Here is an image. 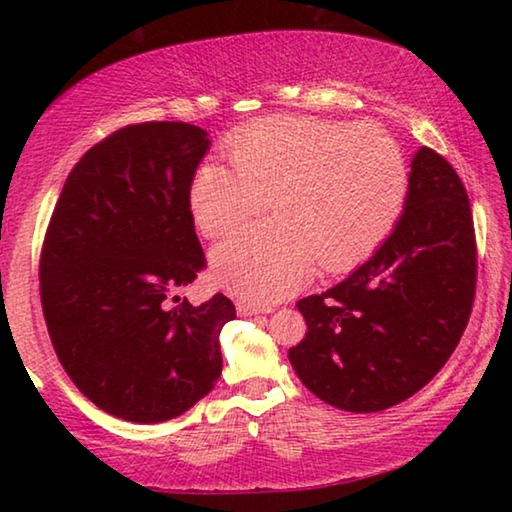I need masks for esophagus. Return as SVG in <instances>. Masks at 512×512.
I'll return each mask as SVG.
<instances>
[{
  "instance_id": "34e87169",
  "label": "esophagus",
  "mask_w": 512,
  "mask_h": 512,
  "mask_svg": "<svg viewBox=\"0 0 512 512\" xmlns=\"http://www.w3.org/2000/svg\"><path fill=\"white\" fill-rule=\"evenodd\" d=\"M239 316H257V314H271V305H255V302H237Z\"/></svg>"
}]
</instances>
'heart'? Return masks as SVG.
Returning a JSON list of instances; mask_svg holds the SVG:
<instances>
[{"label":"heart","instance_id":"heart-1","mask_svg":"<svg viewBox=\"0 0 512 512\" xmlns=\"http://www.w3.org/2000/svg\"><path fill=\"white\" fill-rule=\"evenodd\" d=\"M232 166L203 162L189 185V210L205 237H221L266 210L212 250L214 277L257 302L287 296L318 262L339 273L372 255L406 201L402 149L370 121L339 124L268 117L230 140Z\"/></svg>","mask_w":512,"mask_h":512}]
</instances>
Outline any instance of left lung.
Instances as JSON below:
<instances>
[{
	"label": "left lung",
	"instance_id": "1",
	"mask_svg": "<svg viewBox=\"0 0 512 512\" xmlns=\"http://www.w3.org/2000/svg\"><path fill=\"white\" fill-rule=\"evenodd\" d=\"M476 239L470 198L443 155H413L404 212L350 277L298 300L307 334L289 361L336 409L375 413L427 386L470 320Z\"/></svg>",
	"mask_w": 512,
	"mask_h": 512
}]
</instances>
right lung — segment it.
<instances>
[{
  "instance_id": "1",
  "label": "right lung",
  "mask_w": 512,
  "mask_h": 512,
  "mask_svg": "<svg viewBox=\"0 0 512 512\" xmlns=\"http://www.w3.org/2000/svg\"><path fill=\"white\" fill-rule=\"evenodd\" d=\"M207 149L183 121L121 128L76 162L51 214L40 255L51 343L76 388L121 420L178 418L221 375L235 305L176 296L205 266L189 185Z\"/></svg>"
}]
</instances>
